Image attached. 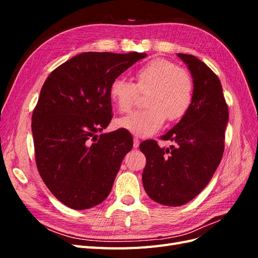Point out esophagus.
<instances>
[{
  "label": "esophagus",
  "mask_w": 258,
  "mask_h": 258,
  "mask_svg": "<svg viewBox=\"0 0 258 258\" xmlns=\"http://www.w3.org/2000/svg\"><path fill=\"white\" fill-rule=\"evenodd\" d=\"M140 145V140L138 138H134V147L138 148Z\"/></svg>",
  "instance_id": "obj_1"
}]
</instances>
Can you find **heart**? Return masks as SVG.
Segmentation results:
<instances>
[{
    "label": "heart",
    "mask_w": 258,
    "mask_h": 258,
    "mask_svg": "<svg viewBox=\"0 0 258 258\" xmlns=\"http://www.w3.org/2000/svg\"><path fill=\"white\" fill-rule=\"evenodd\" d=\"M134 77L136 83L115 79L108 93L117 111L128 113L134 107L139 93H147L144 110L118 119V127L139 137H150L165 123L176 121L186 115L194 99V80L190 73L174 62L156 58L139 67Z\"/></svg>",
    "instance_id": "heart-1"
}]
</instances>
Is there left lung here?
I'll return each mask as SVG.
<instances>
[{
	"label": "left lung",
	"mask_w": 258,
	"mask_h": 258,
	"mask_svg": "<svg viewBox=\"0 0 258 258\" xmlns=\"http://www.w3.org/2000/svg\"><path fill=\"white\" fill-rule=\"evenodd\" d=\"M194 80L191 106L166 135L174 145L161 148L155 140L140 144L146 166L142 173L148 197L163 206L178 207L205 188L220 165L225 148L228 106L217 75L191 54L177 53Z\"/></svg>",
	"instance_id": "8db88e82"
}]
</instances>
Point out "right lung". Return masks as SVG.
Segmentation results:
<instances>
[{
  "instance_id": "add662e5",
  "label": "right lung",
  "mask_w": 258,
  "mask_h": 258,
  "mask_svg": "<svg viewBox=\"0 0 258 258\" xmlns=\"http://www.w3.org/2000/svg\"><path fill=\"white\" fill-rule=\"evenodd\" d=\"M143 52H83L49 74L32 114L35 162L62 204L85 210L111 192L121 161L134 146L126 129L98 136L112 120L111 83Z\"/></svg>"
}]
</instances>
